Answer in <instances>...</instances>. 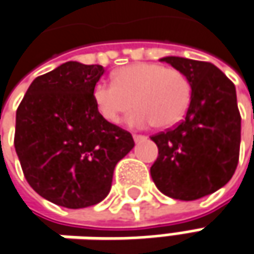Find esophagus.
Listing matches in <instances>:
<instances>
[{
    "mask_svg": "<svg viewBox=\"0 0 254 254\" xmlns=\"http://www.w3.org/2000/svg\"><path fill=\"white\" fill-rule=\"evenodd\" d=\"M146 139H147V137L143 135H133V140H135L136 143H140V142H143Z\"/></svg>",
    "mask_w": 254,
    "mask_h": 254,
    "instance_id": "1",
    "label": "esophagus"
}]
</instances>
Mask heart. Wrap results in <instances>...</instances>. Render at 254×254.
I'll list each match as a JSON object with an SVG mask.
<instances>
[{"label": "heart", "mask_w": 254, "mask_h": 254, "mask_svg": "<svg viewBox=\"0 0 254 254\" xmlns=\"http://www.w3.org/2000/svg\"><path fill=\"white\" fill-rule=\"evenodd\" d=\"M92 101L102 118L117 124L133 107L127 118L135 127H170L186 115L191 85L177 68L159 63H135L118 68L114 83L101 80L92 88Z\"/></svg>", "instance_id": "b5f03b06"}]
</instances>
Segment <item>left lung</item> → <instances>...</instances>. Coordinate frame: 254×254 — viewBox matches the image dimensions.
Segmentation results:
<instances>
[{
	"instance_id": "left-lung-1",
	"label": "left lung",
	"mask_w": 254,
	"mask_h": 254,
	"mask_svg": "<svg viewBox=\"0 0 254 254\" xmlns=\"http://www.w3.org/2000/svg\"><path fill=\"white\" fill-rule=\"evenodd\" d=\"M160 60L187 77L191 101L183 122L150 137L159 147L150 174L164 195L194 201L222 188L236 170L241 147L236 90L212 63L177 56Z\"/></svg>"
}]
</instances>
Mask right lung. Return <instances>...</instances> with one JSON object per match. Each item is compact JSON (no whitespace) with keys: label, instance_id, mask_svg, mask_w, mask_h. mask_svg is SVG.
I'll use <instances>...</instances> for the list:
<instances>
[{"label":"right lung","instance_id":"right-lung-1","mask_svg":"<svg viewBox=\"0 0 254 254\" xmlns=\"http://www.w3.org/2000/svg\"><path fill=\"white\" fill-rule=\"evenodd\" d=\"M100 64L67 62L36 77L16 110L15 150L25 179L40 197L78 209L108 195L117 163L132 135L98 114L92 88Z\"/></svg>","mask_w":254,"mask_h":254}]
</instances>
